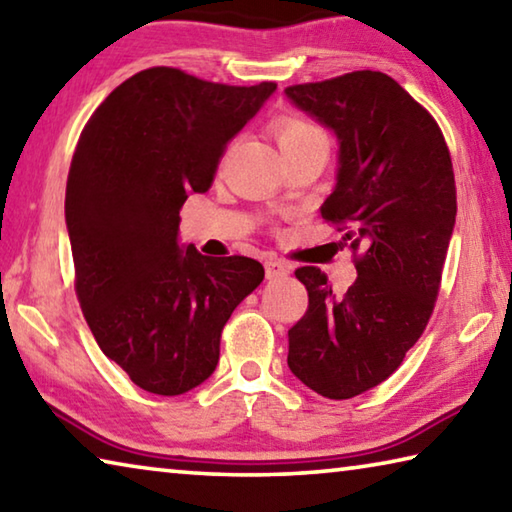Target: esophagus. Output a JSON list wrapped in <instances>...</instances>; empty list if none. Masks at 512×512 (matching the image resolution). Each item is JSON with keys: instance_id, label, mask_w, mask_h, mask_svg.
Returning <instances> with one entry per match:
<instances>
[{"instance_id": "obj_1", "label": "esophagus", "mask_w": 512, "mask_h": 512, "mask_svg": "<svg viewBox=\"0 0 512 512\" xmlns=\"http://www.w3.org/2000/svg\"><path fill=\"white\" fill-rule=\"evenodd\" d=\"M266 266V277L268 280H277V277H287L291 273V264L284 262V259H268Z\"/></svg>"}]
</instances>
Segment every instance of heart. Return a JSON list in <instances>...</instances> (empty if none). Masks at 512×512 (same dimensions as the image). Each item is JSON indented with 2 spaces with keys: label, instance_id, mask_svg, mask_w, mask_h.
<instances>
[{
  "label": "heart",
  "instance_id": "1",
  "mask_svg": "<svg viewBox=\"0 0 512 512\" xmlns=\"http://www.w3.org/2000/svg\"><path fill=\"white\" fill-rule=\"evenodd\" d=\"M273 131L282 153L296 151V149H302V146H311V144L329 146L327 133L323 128L316 126L314 121H307L302 117H280L273 124Z\"/></svg>",
  "mask_w": 512,
  "mask_h": 512
}]
</instances>
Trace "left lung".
Segmentation results:
<instances>
[{"label":"left lung","instance_id":"8db88e82","mask_svg":"<svg viewBox=\"0 0 512 512\" xmlns=\"http://www.w3.org/2000/svg\"><path fill=\"white\" fill-rule=\"evenodd\" d=\"M284 92L339 137V178L320 214L345 232L359 273L336 298L320 268H298L309 307L289 329L287 361L311 391L350 400L402 366L436 307L456 221L452 155L431 112L381 72Z\"/></svg>","mask_w":512,"mask_h":512}]
</instances>
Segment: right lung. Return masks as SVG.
Instances as JSON below:
<instances>
[{"label": "right lung", "instance_id": "add662e5", "mask_svg": "<svg viewBox=\"0 0 512 512\" xmlns=\"http://www.w3.org/2000/svg\"><path fill=\"white\" fill-rule=\"evenodd\" d=\"M275 88L151 67L112 90L76 142L65 192L74 289L101 352L144 391L203 384L232 311L264 280L257 259L183 250L178 223Z\"/></svg>", "mask_w": 512, "mask_h": 512}]
</instances>
